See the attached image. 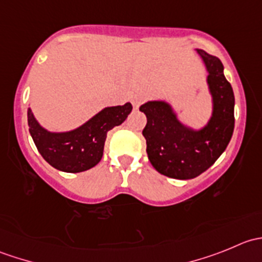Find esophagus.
<instances>
[{
	"mask_svg": "<svg viewBox=\"0 0 262 262\" xmlns=\"http://www.w3.org/2000/svg\"><path fill=\"white\" fill-rule=\"evenodd\" d=\"M144 99L142 96H138V95H136V96L132 97V104H133L134 109H138L139 106H141V104H143Z\"/></svg>",
	"mask_w": 262,
	"mask_h": 262,
	"instance_id": "obj_1",
	"label": "esophagus"
}]
</instances>
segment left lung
<instances>
[{
    "instance_id": "obj_1",
    "label": "left lung",
    "mask_w": 262,
    "mask_h": 262,
    "mask_svg": "<svg viewBox=\"0 0 262 262\" xmlns=\"http://www.w3.org/2000/svg\"><path fill=\"white\" fill-rule=\"evenodd\" d=\"M208 71L213 113L207 125L192 129L179 120L166 101H148L139 107L147 116L143 136L153 167L171 179L187 180L207 171L226 150L234 129V95L221 59L196 49Z\"/></svg>"
}]
</instances>
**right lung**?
Masks as SVG:
<instances>
[{"label":"right lung","mask_w":262,"mask_h":262,"mask_svg":"<svg viewBox=\"0 0 262 262\" xmlns=\"http://www.w3.org/2000/svg\"><path fill=\"white\" fill-rule=\"evenodd\" d=\"M132 109L130 102L105 107L78 128L54 133L44 129L29 107V132L39 153L50 166L63 172H82L101 161L107 132L120 125Z\"/></svg>","instance_id":"add662e5"}]
</instances>
